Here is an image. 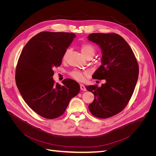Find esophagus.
<instances>
[{
	"mask_svg": "<svg viewBox=\"0 0 156 156\" xmlns=\"http://www.w3.org/2000/svg\"><path fill=\"white\" fill-rule=\"evenodd\" d=\"M80 88H81V90L83 91H86L87 90L85 87H84L83 84H80Z\"/></svg>",
	"mask_w": 156,
	"mask_h": 156,
	"instance_id": "esophagus-1",
	"label": "esophagus"
}]
</instances>
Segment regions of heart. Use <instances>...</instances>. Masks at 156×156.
Segmentation results:
<instances>
[{"label":"heart","mask_w":156,"mask_h":156,"mask_svg":"<svg viewBox=\"0 0 156 156\" xmlns=\"http://www.w3.org/2000/svg\"><path fill=\"white\" fill-rule=\"evenodd\" d=\"M81 50L83 55L85 56L87 58L88 57H92V56L95 55L96 53V49L94 46L88 43H84L81 46ZM69 49H68L65 51L64 53L62 56V59L65 60L66 58L67 55L69 53ZM69 75L75 80L77 81H83L84 79V76H87L88 75V72H82V71L75 69L69 73Z\"/></svg>","instance_id":"1"}]
</instances>
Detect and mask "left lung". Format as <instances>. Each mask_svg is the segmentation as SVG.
Wrapping results in <instances>:
<instances>
[{"label": "left lung", "mask_w": 156, "mask_h": 156, "mask_svg": "<svg viewBox=\"0 0 156 156\" xmlns=\"http://www.w3.org/2000/svg\"><path fill=\"white\" fill-rule=\"evenodd\" d=\"M88 39L100 45L102 51V64L92 78L105 81L101 87L97 84L86 87L94 95L88 108L94 116L107 119L128 104L138 79L139 64L130 46L119 34L92 33Z\"/></svg>", "instance_id": "obj_1"}]
</instances>
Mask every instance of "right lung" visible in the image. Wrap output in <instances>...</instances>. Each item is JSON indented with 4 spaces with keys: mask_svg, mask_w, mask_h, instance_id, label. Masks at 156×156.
<instances>
[{
    "mask_svg": "<svg viewBox=\"0 0 156 156\" xmlns=\"http://www.w3.org/2000/svg\"><path fill=\"white\" fill-rule=\"evenodd\" d=\"M74 37L73 33L41 32L27 42L18 59L16 83L19 91L27 104L45 119L62 115L71 99L80 91L74 80L66 79L61 86L53 79V69L61 65Z\"/></svg>",
    "mask_w": 156,
    "mask_h": 156,
    "instance_id": "right-lung-1",
    "label": "right lung"
}]
</instances>
